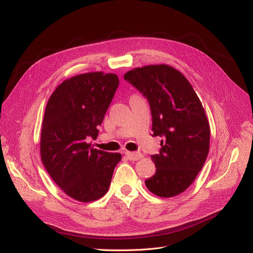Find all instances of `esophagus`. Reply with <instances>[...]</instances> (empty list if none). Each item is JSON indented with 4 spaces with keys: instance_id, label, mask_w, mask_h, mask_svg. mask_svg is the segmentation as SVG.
Masks as SVG:
<instances>
[{
    "instance_id": "34e87169",
    "label": "esophagus",
    "mask_w": 253,
    "mask_h": 253,
    "mask_svg": "<svg viewBox=\"0 0 253 253\" xmlns=\"http://www.w3.org/2000/svg\"><path fill=\"white\" fill-rule=\"evenodd\" d=\"M125 154L129 160H138V159H141L143 157L141 153H138V152H128V151H126Z\"/></svg>"
}]
</instances>
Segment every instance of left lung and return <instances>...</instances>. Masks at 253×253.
I'll list each match as a JSON object with an SVG mask.
<instances>
[{
    "label": "left lung",
    "instance_id": "8db88e82",
    "mask_svg": "<svg viewBox=\"0 0 253 253\" xmlns=\"http://www.w3.org/2000/svg\"><path fill=\"white\" fill-rule=\"evenodd\" d=\"M125 79L148 98L153 136L162 149L151 158L155 174L144 181L150 192L172 197L186 191L202 170L210 147V126L188 79L171 65L136 67Z\"/></svg>",
    "mask_w": 253,
    "mask_h": 253
}]
</instances>
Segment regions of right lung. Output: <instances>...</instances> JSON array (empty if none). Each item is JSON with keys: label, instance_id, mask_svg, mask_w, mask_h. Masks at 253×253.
I'll list each match as a JSON object with an SVG mask.
<instances>
[{"label": "right lung", "instance_id": "add662e5", "mask_svg": "<svg viewBox=\"0 0 253 253\" xmlns=\"http://www.w3.org/2000/svg\"><path fill=\"white\" fill-rule=\"evenodd\" d=\"M119 79L115 74L91 72L64 80L45 108L40 154L49 176L63 192L82 203L108 192L119 153L90 147L97 138Z\"/></svg>", "mask_w": 253, "mask_h": 253}]
</instances>
